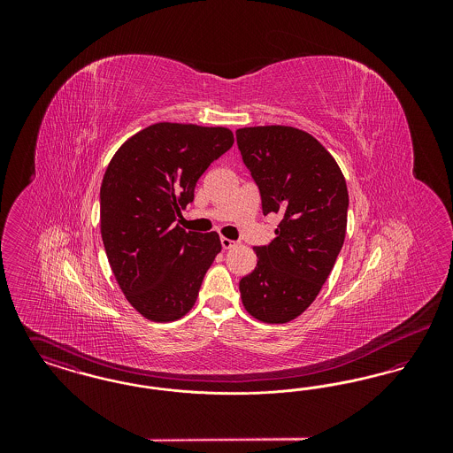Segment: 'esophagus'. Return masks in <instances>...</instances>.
Instances as JSON below:
<instances>
[{"mask_svg":"<svg viewBox=\"0 0 453 453\" xmlns=\"http://www.w3.org/2000/svg\"><path fill=\"white\" fill-rule=\"evenodd\" d=\"M220 244H222V248H224V250H231V248H234V246H236V241L227 239V237H220Z\"/></svg>","mask_w":453,"mask_h":453,"instance_id":"34e87169","label":"esophagus"}]
</instances>
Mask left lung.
<instances>
[{
	"label": "left lung",
	"instance_id": "obj_1",
	"mask_svg": "<svg viewBox=\"0 0 453 453\" xmlns=\"http://www.w3.org/2000/svg\"><path fill=\"white\" fill-rule=\"evenodd\" d=\"M237 148L261 195L263 216L280 214L277 237L257 246V268L239 281L258 321L288 323L318 297L346 234L348 190L334 157L303 130H236Z\"/></svg>",
	"mask_w": 453,
	"mask_h": 453
}]
</instances>
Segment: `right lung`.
<instances>
[{
    "label": "right lung",
    "mask_w": 453,
    "mask_h": 453,
    "mask_svg": "<svg viewBox=\"0 0 453 453\" xmlns=\"http://www.w3.org/2000/svg\"><path fill=\"white\" fill-rule=\"evenodd\" d=\"M233 144L226 127L159 122L132 135L108 165L100 188L108 263L150 321L183 318L222 250L217 233H187L174 220L194 202L198 178Z\"/></svg>",
    "instance_id": "1"
}]
</instances>
